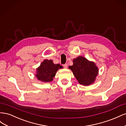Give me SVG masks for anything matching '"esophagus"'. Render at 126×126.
Masks as SVG:
<instances>
[{
	"mask_svg": "<svg viewBox=\"0 0 126 126\" xmlns=\"http://www.w3.org/2000/svg\"><path fill=\"white\" fill-rule=\"evenodd\" d=\"M63 67L64 68H67L68 67V64L67 63H65L64 64H63Z\"/></svg>",
	"mask_w": 126,
	"mask_h": 126,
	"instance_id": "esophagus-1",
	"label": "esophagus"
}]
</instances>
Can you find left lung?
<instances>
[{
  "instance_id": "left-lung-1",
  "label": "left lung",
  "mask_w": 126,
  "mask_h": 126,
  "mask_svg": "<svg viewBox=\"0 0 126 126\" xmlns=\"http://www.w3.org/2000/svg\"><path fill=\"white\" fill-rule=\"evenodd\" d=\"M69 69L72 71L80 84L85 86L93 84L99 72L96 63L82 56L74 59L73 64L69 66Z\"/></svg>"
}]
</instances>
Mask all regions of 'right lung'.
I'll return each mask as SVG.
<instances>
[{
	"instance_id": "right-lung-1",
	"label": "right lung",
	"mask_w": 126,
	"mask_h": 126,
	"mask_svg": "<svg viewBox=\"0 0 126 126\" xmlns=\"http://www.w3.org/2000/svg\"><path fill=\"white\" fill-rule=\"evenodd\" d=\"M63 68L60 64H55L52 60L45 59L36 69V77L44 82H49L53 80L57 71Z\"/></svg>"
}]
</instances>
